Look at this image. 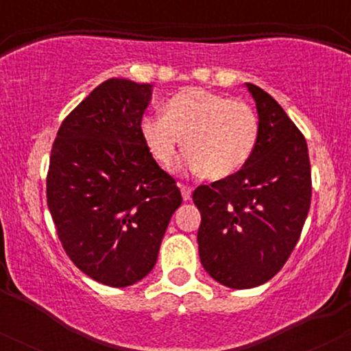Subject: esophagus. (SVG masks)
<instances>
[{"instance_id":"esophagus-1","label":"esophagus","mask_w":351,"mask_h":351,"mask_svg":"<svg viewBox=\"0 0 351 351\" xmlns=\"http://www.w3.org/2000/svg\"><path fill=\"white\" fill-rule=\"evenodd\" d=\"M180 189H181V196H183L184 201L191 199V188L184 186V184H180Z\"/></svg>"}]
</instances>
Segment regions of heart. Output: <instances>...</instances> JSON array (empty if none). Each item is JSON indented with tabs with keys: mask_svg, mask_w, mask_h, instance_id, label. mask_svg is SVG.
<instances>
[{
	"mask_svg": "<svg viewBox=\"0 0 351 351\" xmlns=\"http://www.w3.org/2000/svg\"><path fill=\"white\" fill-rule=\"evenodd\" d=\"M142 136L163 168L175 162L183 138L188 155L181 168L223 180L239 171L252 156L259 120L243 100L204 88H186L168 100L163 115L143 119Z\"/></svg>",
	"mask_w": 351,
	"mask_h": 351,
	"instance_id": "obj_1",
	"label": "heart"
}]
</instances>
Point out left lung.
Returning a JSON list of instances; mask_svg holds the SVG:
<instances>
[{
	"label": "left lung",
	"instance_id": "1",
	"mask_svg": "<svg viewBox=\"0 0 351 351\" xmlns=\"http://www.w3.org/2000/svg\"><path fill=\"white\" fill-rule=\"evenodd\" d=\"M245 87L259 117L256 150L234 175L193 193L201 213V264L231 289L257 287L284 267L312 198L304 135L267 92L254 84Z\"/></svg>",
	"mask_w": 351,
	"mask_h": 351
}]
</instances>
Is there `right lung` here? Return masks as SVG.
I'll return each instance as SVG.
<instances>
[{"label":"right lung","instance_id":"obj_1","mask_svg":"<svg viewBox=\"0 0 351 351\" xmlns=\"http://www.w3.org/2000/svg\"><path fill=\"white\" fill-rule=\"evenodd\" d=\"M152 90L106 80L64 119L51 150L47 208L60 244L86 276L110 287L148 276L183 201L142 136Z\"/></svg>","mask_w":351,"mask_h":351}]
</instances>
